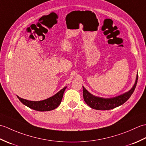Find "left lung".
Returning <instances> with one entry per match:
<instances>
[{"mask_svg": "<svg viewBox=\"0 0 146 146\" xmlns=\"http://www.w3.org/2000/svg\"><path fill=\"white\" fill-rule=\"evenodd\" d=\"M137 80L138 73L137 75V77H136L135 84L129 92L122 95L117 96V97L110 98L95 97V96L92 95L90 93H89L86 90L84 86H83V99H84L85 103L91 108H94V109L100 110L113 109V108L119 107L120 105L124 104L131 97V96L134 91L136 85H137Z\"/></svg>", "mask_w": 146, "mask_h": 146, "instance_id": "obj_1", "label": "left lung"}]
</instances>
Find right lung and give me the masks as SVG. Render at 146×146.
Segmentation results:
<instances>
[{"label":"right lung","mask_w":146,"mask_h":146,"mask_svg":"<svg viewBox=\"0 0 146 146\" xmlns=\"http://www.w3.org/2000/svg\"><path fill=\"white\" fill-rule=\"evenodd\" d=\"M66 88V86H65L52 97L41 101H29L26 100V99L21 98L18 96H17V97L19 98V100L24 105H25L26 106L29 107L30 108H32L33 110L40 111H50L55 109L56 108H57L60 105Z\"/></svg>","instance_id":"add662e5"}]
</instances>
